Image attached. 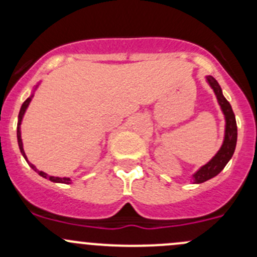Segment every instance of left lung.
Here are the masks:
<instances>
[{"label":"left lung","mask_w":257,"mask_h":257,"mask_svg":"<svg viewBox=\"0 0 257 257\" xmlns=\"http://www.w3.org/2000/svg\"><path fill=\"white\" fill-rule=\"evenodd\" d=\"M206 83L210 85L215 93L217 103L220 105L222 114L225 118V132H224V141H222L221 147L217 150L216 154L209 160L206 164L199 168L193 175H191V180L193 184H201L204 181L209 180V179L216 177L220 172L225 168V165L229 163L231 159L232 154L236 148L237 141V126H236V119H235V114L232 112V108L230 103L227 102L226 98L222 94V90L217 80L211 76H206Z\"/></svg>","instance_id":"obj_1"}]
</instances>
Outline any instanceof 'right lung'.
<instances>
[{"label": "right lung", "instance_id": "1", "mask_svg": "<svg viewBox=\"0 0 257 257\" xmlns=\"http://www.w3.org/2000/svg\"><path fill=\"white\" fill-rule=\"evenodd\" d=\"M40 84H41V82H38L37 84L35 85V88H33V89H32V92H31V95H30V97L27 98V99L25 100V102H23L22 107H21V109H20V114H18V123H17V142H18V147H20L21 154L23 155V158H25V159H26V162L28 163V165H30V167L32 168V169L35 170V172L37 173L38 175H41V177H42V178H45V179H48V180L53 181V183L71 184V183H72L71 178H59V177H53V175H48L47 173L42 172V170H38V169H37V167H36V165H33L32 163H31L30 160L27 159V155H26V153H25V149H23L22 136H21V124H22L23 116H25L26 112H27V108H28V105H30V103L32 102V98H33V95H35V92H36V90H37V88L40 87Z\"/></svg>", "mask_w": 257, "mask_h": 257}]
</instances>
